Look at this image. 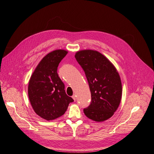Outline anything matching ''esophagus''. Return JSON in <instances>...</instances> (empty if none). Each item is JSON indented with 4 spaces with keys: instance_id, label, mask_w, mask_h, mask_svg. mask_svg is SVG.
<instances>
[{
    "instance_id": "obj_1",
    "label": "esophagus",
    "mask_w": 154,
    "mask_h": 154,
    "mask_svg": "<svg viewBox=\"0 0 154 154\" xmlns=\"http://www.w3.org/2000/svg\"><path fill=\"white\" fill-rule=\"evenodd\" d=\"M72 97L73 99L74 100V101H75V100H76V95H73Z\"/></svg>"
}]
</instances>
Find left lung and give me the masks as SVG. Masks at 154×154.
Returning <instances> with one entry per match:
<instances>
[{"mask_svg": "<svg viewBox=\"0 0 154 154\" xmlns=\"http://www.w3.org/2000/svg\"><path fill=\"white\" fill-rule=\"evenodd\" d=\"M75 57L84 70L91 93L85 115L96 122L110 118L117 109L122 97V84L117 70L102 54L92 50L76 53Z\"/></svg>", "mask_w": 154, "mask_h": 154, "instance_id": "obj_1", "label": "left lung"}]
</instances>
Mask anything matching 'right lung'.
<instances>
[{
  "instance_id": "add662e5",
  "label": "right lung",
  "mask_w": 154,
  "mask_h": 154,
  "mask_svg": "<svg viewBox=\"0 0 154 154\" xmlns=\"http://www.w3.org/2000/svg\"><path fill=\"white\" fill-rule=\"evenodd\" d=\"M67 52L56 50L40 62L29 80V98L36 114L44 119L58 118L74 102L65 91V85L57 74V67Z\"/></svg>"
}]
</instances>
